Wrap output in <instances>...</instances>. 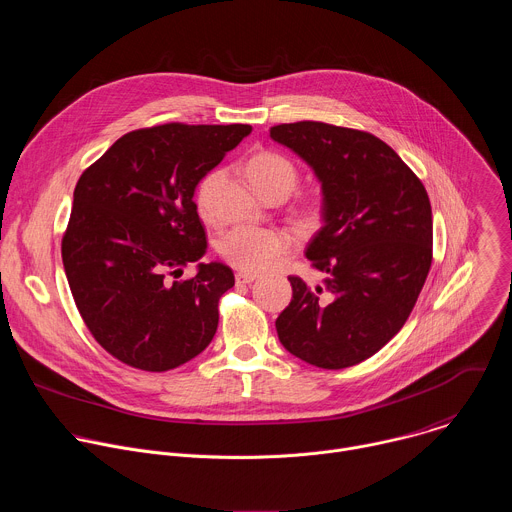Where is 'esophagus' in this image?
<instances>
[{"label": "esophagus", "mask_w": 512, "mask_h": 512, "mask_svg": "<svg viewBox=\"0 0 512 512\" xmlns=\"http://www.w3.org/2000/svg\"><path fill=\"white\" fill-rule=\"evenodd\" d=\"M257 277H259V275H255V273H249V271H239V273L235 275L237 283H253Z\"/></svg>", "instance_id": "34e87169"}]
</instances>
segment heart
Here are the masks:
<instances>
[{
    "instance_id": "1",
    "label": "heart",
    "mask_w": 512,
    "mask_h": 512,
    "mask_svg": "<svg viewBox=\"0 0 512 512\" xmlns=\"http://www.w3.org/2000/svg\"><path fill=\"white\" fill-rule=\"evenodd\" d=\"M247 174L253 186L261 192L269 188L285 186L289 192L298 182V170L287 158L275 152H259L247 164ZM221 176V172H210L202 178L196 190V204L202 214L208 212L210 192ZM221 255L235 267L251 273L267 271L279 265L291 249V239L279 229H259V227H237L223 235L218 243Z\"/></svg>"
}]
</instances>
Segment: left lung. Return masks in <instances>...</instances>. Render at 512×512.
I'll list each match as a JSON object with an SVG mask.
<instances>
[{"label":"left lung","mask_w":512,"mask_h":512,"mask_svg":"<svg viewBox=\"0 0 512 512\" xmlns=\"http://www.w3.org/2000/svg\"><path fill=\"white\" fill-rule=\"evenodd\" d=\"M314 172L322 227L306 257L324 285L294 289L275 328L287 352L346 369L379 352L409 318L431 265V204L421 180L379 137L320 121L269 129Z\"/></svg>","instance_id":"left-lung-1"}]
</instances>
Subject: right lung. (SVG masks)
Returning a JSON list of instances; mask_svg holds the SVG:
<instances>
[{"label": "right lung", "instance_id": "add662e5", "mask_svg": "<svg viewBox=\"0 0 512 512\" xmlns=\"http://www.w3.org/2000/svg\"><path fill=\"white\" fill-rule=\"evenodd\" d=\"M251 125L168 123L119 137L83 172L62 237L75 304L95 340L129 367L162 373L198 356L218 326V300L235 285L206 253L194 204L198 182Z\"/></svg>", "mask_w": 512, "mask_h": 512}]
</instances>
